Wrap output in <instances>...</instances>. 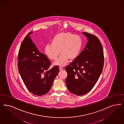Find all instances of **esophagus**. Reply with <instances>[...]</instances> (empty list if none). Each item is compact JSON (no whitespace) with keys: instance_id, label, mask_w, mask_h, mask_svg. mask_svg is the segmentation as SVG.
<instances>
[{"instance_id":"34e87169","label":"esophagus","mask_w":124,"mask_h":124,"mask_svg":"<svg viewBox=\"0 0 124 124\" xmlns=\"http://www.w3.org/2000/svg\"><path fill=\"white\" fill-rule=\"evenodd\" d=\"M59 69H60V70H62L63 69V68L62 67H59Z\"/></svg>"}]
</instances>
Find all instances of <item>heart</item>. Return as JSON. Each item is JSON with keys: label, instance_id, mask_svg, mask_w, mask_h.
Here are the masks:
<instances>
[{"label": "heart", "instance_id": "heart-1", "mask_svg": "<svg viewBox=\"0 0 124 124\" xmlns=\"http://www.w3.org/2000/svg\"><path fill=\"white\" fill-rule=\"evenodd\" d=\"M82 46V39L78 35L70 33H61L55 35L51 40V44L45 47V53L51 60H55L54 65H65L68 60H74L78 57ZM60 53H59V52Z\"/></svg>", "mask_w": 124, "mask_h": 124}]
</instances>
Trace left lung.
<instances>
[{
	"label": "left lung",
	"mask_w": 124,
	"mask_h": 124,
	"mask_svg": "<svg viewBox=\"0 0 124 124\" xmlns=\"http://www.w3.org/2000/svg\"><path fill=\"white\" fill-rule=\"evenodd\" d=\"M88 42L84 50L65 69L67 72L65 82L72 94L83 95L94 87L104 65L103 50L99 39L94 35L82 33Z\"/></svg>",
	"instance_id": "left-lung-1"
}]
</instances>
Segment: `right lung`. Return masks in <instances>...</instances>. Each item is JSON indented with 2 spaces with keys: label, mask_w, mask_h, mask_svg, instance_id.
I'll return each instance as SVG.
<instances>
[{
  "label": "right lung",
  "mask_w": 124,
  "mask_h": 124,
  "mask_svg": "<svg viewBox=\"0 0 124 124\" xmlns=\"http://www.w3.org/2000/svg\"><path fill=\"white\" fill-rule=\"evenodd\" d=\"M26 35L20 46L18 55V69L26 88L35 95L41 96L51 89L59 72L58 66L49 70L51 62L41 53L29 36Z\"/></svg>",
  "instance_id": "add662e5"
}]
</instances>
